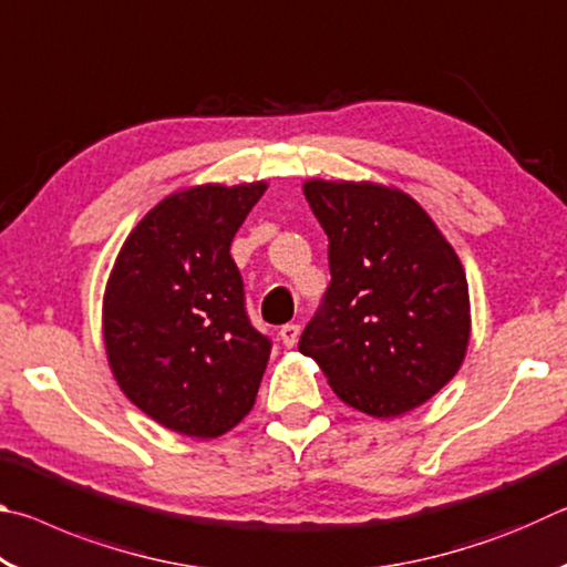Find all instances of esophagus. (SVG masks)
Listing matches in <instances>:
<instances>
[{
    "instance_id": "esophagus-1",
    "label": "esophagus",
    "mask_w": 567,
    "mask_h": 567,
    "mask_svg": "<svg viewBox=\"0 0 567 567\" xmlns=\"http://www.w3.org/2000/svg\"><path fill=\"white\" fill-rule=\"evenodd\" d=\"M297 338H300V324H282L280 340H282L285 348H295Z\"/></svg>"
}]
</instances>
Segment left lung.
<instances>
[{"mask_svg":"<svg viewBox=\"0 0 567 567\" xmlns=\"http://www.w3.org/2000/svg\"><path fill=\"white\" fill-rule=\"evenodd\" d=\"M302 192L330 239L332 282L297 348L364 415L425 405L470 342L467 277L453 245L392 185L312 177Z\"/></svg>","mask_w":567,"mask_h":567,"instance_id":"obj_1","label":"left lung"}]
</instances>
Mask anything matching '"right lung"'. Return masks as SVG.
I'll return each instance as SVG.
<instances>
[{
	"label": "right lung",
	"mask_w": 567,
	"mask_h": 567,
	"mask_svg": "<svg viewBox=\"0 0 567 567\" xmlns=\"http://www.w3.org/2000/svg\"><path fill=\"white\" fill-rule=\"evenodd\" d=\"M267 182L185 187L134 225L102 297L114 380L157 425L209 440L252 410L270 340L245 315L233 237Z\"/></svg>",
	"instance_id": "1"
}]
</instances>
